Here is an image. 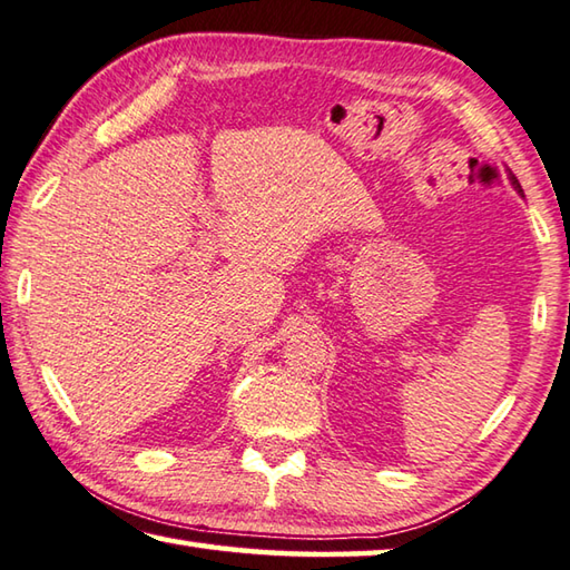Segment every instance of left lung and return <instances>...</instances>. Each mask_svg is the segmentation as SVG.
Segmentation results:
<instances>
[{
    "instance_id": "obj_1",
    "label": "left lung",
    "mask_w": 570,
    "mask_h": 570,
    "mask_svg": "<svg viewBox=\"0 0 570 570\" xmlns=\"http://www.w3.org/2000/svg\"><path fill=\"white\" fill-rule=\"evenodd\" d=\"M511 184H513V189H515V191H519V194H523V189H521V184H519V179H515V177H513V174H511Z\"/></svg>"
}]
</instances>
